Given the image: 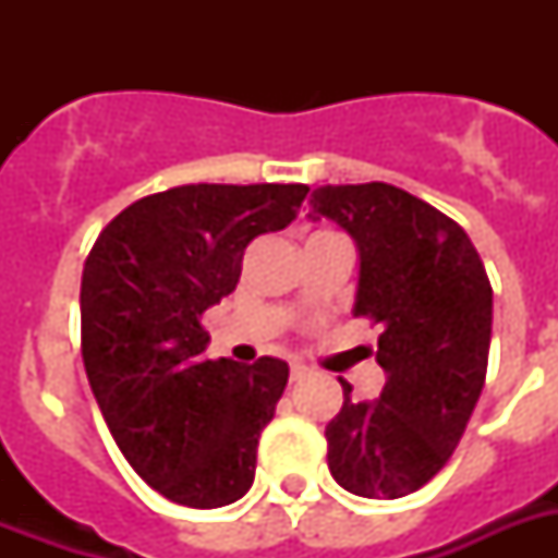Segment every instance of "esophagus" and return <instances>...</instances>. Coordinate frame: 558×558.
Instances as JSON below:
<instances>
[{"mask_svg": "<svg viewBox=\"0 0 558 558\" xmlns=\"http://www.w3.org/2000/svg\"><path fill=\"white\" fill-rule=\"evenodd\" d=\"M306 376H310V367L298 365V362H292V365H289V379L292 381H301V379H306Z\"/></svg>", "mask_w": 558, "mask_h": 558, "instance_id": "34e87169", "label": "esophagus"}]
</instances>
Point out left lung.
<instances>
[{
  "mask_svg": "<svg viewBox=\"0 0 558 558\" xmlns=\"http://www.w3.org/2000/svg\"><path fill=\"white\" fill-rule=\"evenodd\" d=\"M310 214L356 240V318L379 327L381 397L344 405L327 425V463L348 493L402 498L425 486L458 449L484 390L493 339V287L469 234L402 187L324 185Z\"/></svg>",
  "mask_w": 558,
  "mask_h": 558,
  "instance_id": "obj_1",
  "label": "left lung"
}]
</instances>
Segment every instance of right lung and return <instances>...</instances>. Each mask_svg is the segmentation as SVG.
Instances as JSON below:
<instances>
[{
    "mask_svg": "<svg viewBox=\"0 0 558 558\" xmlns=\"http://www.w3.org/2000/svg\"><path fill=\"white\" fill-rule=\"evenodd\" d=\"M306 185H182L124 208L81 280V353L109 434L168 501L214 510L248 493L289 365L205 359L202 313L231 295L245 245L295 219Z\"/></svg>",
    "mask_w": 558,
    "mask_h": 558,
    "instance_id": "1",
    "label": "right lung"
}]
</instances>
